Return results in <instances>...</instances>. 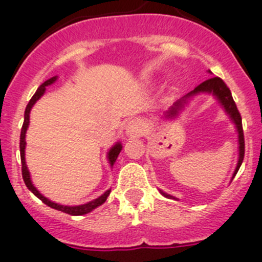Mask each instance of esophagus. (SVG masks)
Returning <instances> with one entry per match:
<instances>
[{
    "instance_id": "34e87169",
    "label": "esophagus",
    "mask_w": 262,
    "mask_h": 262,
    "mask_svg": "<svg viewBox=\"0 0 262 262\" xmlns=\"http://www.w3.org/2000/svg\"><path fill=\"white\" fill-rule=\"evenodd\" d=\"M129 136H133V137H141L144 136L145 132H146V124H145L142 120L140 118H136V120H132L128 124V128H126Z\"/></svg>"
}]
</instances>
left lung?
I'll return each mask as SVG.
<instances>
[{"mask_svg": "<svg viewBox=\"0 0 262 262\" xmlns=\"http://www.w3.org/2000/svg\"><path fill=\"white\" fill-rule=\"evenodd\" d=\"M199 92L213 93V95L217 97V100H219L220 103H222V105L224 106L226 112L228 113L229 117L232 118V121L235 122L236 128H237L238 145H240V146H238V151H240V153H238V162H237V166H236L235 174H233V177H235V175L237 174L238 169H240L241 163H243V159H244V153H245L244 130H243V122H241L240 112H238L237 106H236L235 101H233V97H232V95H231V91H229V88L227 87V84L224 83V81H223L220 77H217V76L211 77V79H208V80L203 81V83H200L199 85H198L194 91H191V92L188 93L186 97H190V96H192V95H196V93H199ZM186 97H185V100H182V103L179 101V103L175 104V106H172V108L170 109L166 116H167V117H172V116L177 115L178 109L181 108V106L183 105V103L186 101ZM161 194H162L163 196L169 198V199H175V198H172L171 195L165 194V192H162V191H161Z\"/></svg>", "mask_w": 262, "mask_h": 262, "instance_id": "1", "label": "left lung"}]
</instances>
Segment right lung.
I'll list each match as a JSON object with an SVG mask.
<instances>
[{
    "label": "right lung",
    "mask_w": 262,
    "mask_h": 262,
    "mask_svg": "<svg viewBox=\"0 0 262 262\" xmlns=\"http://www.w3.org/2000/svg\"><path fill=\"white\" fill-rule=\"evenodd\" d=\"M55 80H56V76H54V77H51V79H49V80L45 81V83H43L42 85H39V88H38V90H36V92L34 93V96L31 97L30 101H29V104H27L26 109H25V120H24V125H22V129H21V140H19V150H21V162H22V178H24L25 185H26V187L29 188V190H30L31 192H33V194L35 195L36 198H39V199L42 200V202L45 204H47V206L51 207V208H55V210L62 211V212H64V213H68V215L80 216V215H84V213L91 212V211L95 210L96 207L101 206V204H103L104 202H105V200H106L108 195L111 194V190L105 191V192H104V194L101 195V196H99V198H97V199L92 200V202H90V203L83 204V206H75V207L60 206V204L54 203V202H51V200H49V199H47V198L43 196V195L40 194L39 191H38L35 187H34L33 183H31V179H30V172H29V170H27L26 162H25V146H26V141H25V136H26L27 126H29V115H30L31 106H33L34 104L36 103V100L39 99V97L42 96L43 93H45V91H46L47 85L52 84ZM121 149H122L121 144L118 142V144H116L115 146L112 147V149L109 150L108 159H109V163H111V166H113V163L116 162V159H117V157H118V154H120V151H121Z\"/></svg>",
    "instance_id": "obj_1"
}]
</instances>
